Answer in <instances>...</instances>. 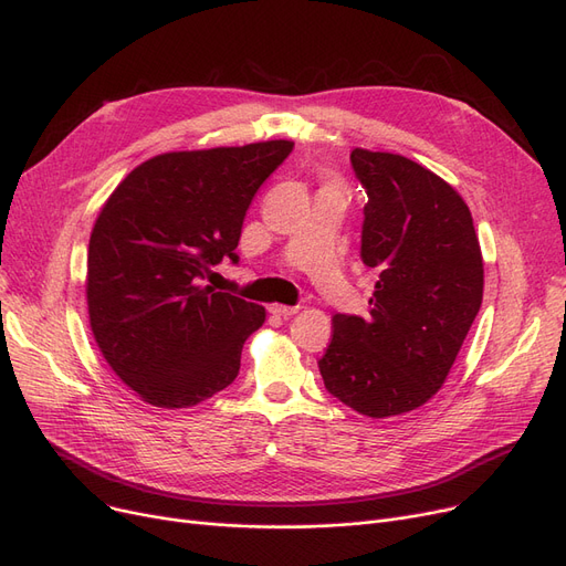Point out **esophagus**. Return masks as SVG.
Wrapping results in <instances>:
<instances>
[{
  "label": "esophagus",
  "mask_w": 566,
  "mask_h": 566,
  "mask_svg": "<svg viewBox=\"0 0 566 566\" xmlns=\"http://www.w3.org/2000/svg\"><path fill=\"white\" fill-rule=\"evenodd\" d=\"M268 310H270V312H273L275 316H284V318H289V316H293V314H296V312H298L301 307H289V305H277V303H275V305H270Z\"/></svg>",
  "instance_id": "obj_1"
}]
</instances>
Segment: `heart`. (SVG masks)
Returning a JSON list of instances; mask_svg holds the SVG:
<instances>
[{
  "label": "heart",
  "mask_w": 566,
  "mask_h": 566,
  "mask_svg": "<svg viewBox=\"0 0 566 566\" xmlns=\"http://www.w3.org/2000/svg\"><path fill=\"white\" fill-rule=\"evenodd\" d=\"M328 187H335V185H333V182H331V185H328ZM335 189H337V187H335Z\"/></svg>",
  "instance_id": "obj_1"
}]
</instances>
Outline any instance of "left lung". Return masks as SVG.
Listing matches in <instances>:
<instances>
[{
    "instance_id": "left-lung-1",
    "label": "left lung",
    "mask_w": 566,
    "mask_h": 566,
    "mask_svg": "<svg viewBox=\"0 0 566 566\" xmlns=\"http://www.w3.org/2000/svg\"><path fill=\"white\" fill-rule=\"evenodd\" d=\"M352 164L367 191L360 259L379 280L370 316H333L318 370L339 402L388 419L444 386L483 301V256L472 212L447 180L363 147Z\"/></svg>"
}]
</instances>
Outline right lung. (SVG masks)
Instances as JSON below:
<instances>
[{
	"label": "right lung",
	"instance_id": "add662e5",
	"mask_svg": "<svg viewBox=\"0 0 566 566\" xmlns=\"http://www.w3.org/2000/svg\"><path fill=\"white\" fill-rule=\"evenodd\" d=\"M293 140L164 153L108 196L87 248L96 347L143 402L187 409L227 388L265 310L201 280L238 261L244 214Z\"/></svg>",
	"mask_w": 566,
	"mask_h": 566
}]
</instances>
